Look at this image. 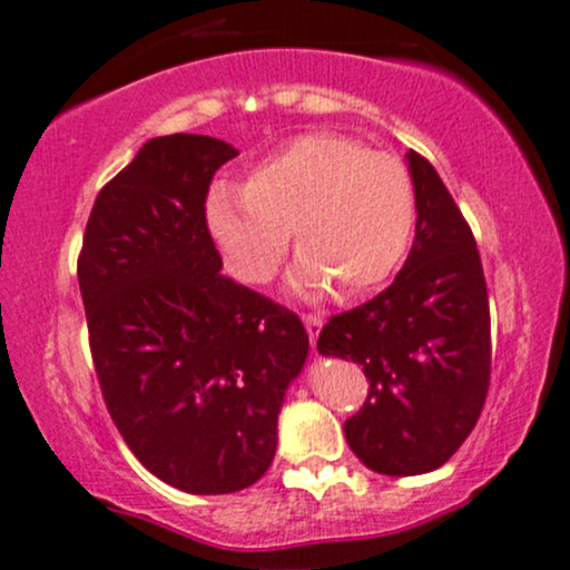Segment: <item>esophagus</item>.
Returning <instances> with one entry per match:
<instances>
[{"label":"esophagus","instance_id":"34e87169","mask_svg":"<svg viewBox=\"0 0 570 570\" xmlns=\"http://www.w3.org/2000/svg\"><path fill=\"white\" fill-rule=\"evenodd\" d=\"M303 322H305L307 337H311V345H313V351H316V340H318V332H322V326H324L322 316H313V313H307V316H303Z\"/></svg>","mask_w":570,"mask_h":570}]
</instances>
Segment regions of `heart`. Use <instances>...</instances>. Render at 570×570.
Wrapping results in <instances>:
<instances>
[{"mask_svg":"<svg viewBox=\"0 0 570 570\" xmlns=\"http://www.w3.org/2000/svg\"><path fill=\"white\" fill-rule=\"evenodd\" d=\"M206 225L230 271L265 284L286 244L299 254L292 289L303 297H362L402 265L415 230L407 168L335 134H305L259 160L238 187L206 198Z\"/></svg>","mask_w":570,"mask_h":570,"instance_id":"b5f03b06","label":"heart"}]
</instances>
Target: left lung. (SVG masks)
<instances>
[{"instance_id": "1", "label": "left lung", "mask_w": 570, "mask_h": 570, "mask_svg": "<svg viewBox=\"0 0 570 570\" xmlns=\"http://www.w3.org/2000/svg\"><path fill=\"white\" fill-rule=\"evenodd\" d=\"M415 240L394 284L332 316L322 356L362 364L364 407L345 440L364 466L389 476L440 469L466 442L490 385V307L474 235L426 158L407 153Z\"/></svg>"}]
</instances>
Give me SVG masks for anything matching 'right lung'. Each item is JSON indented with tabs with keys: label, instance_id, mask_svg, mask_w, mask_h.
<instances>
[{
	"label": "right lung",
	"instance_id": "right-lung-1",
	"mask_svg": "<svg viewBox=\"0 0 570 570\" xmlns=\"http://www.w3.org/2000/svg\"><path fill=\"white\" fill-rule=\"evenodd\" d=\"M235 155L212 136L149 139L98 193L77 263L117 431L144 469L195 495L235 493L267 472L307 358L292 311L219 273L206 195Z\"/></svg>",
	"mask_w": 570,
	"mask_h": 570
}]
</instances>
